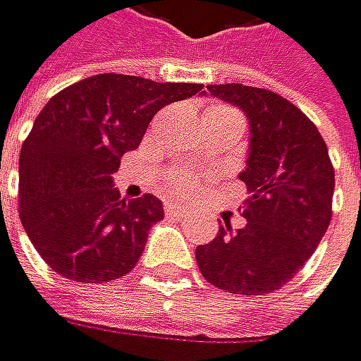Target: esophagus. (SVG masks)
Segmentation results:
<instances>
[{"mask_svg":"<svg viewBox=\"0 0 361 361\" xmlns=\"http://www.w3.org/2000/svg\"><path fill=\"white\" fill-rule=\"evenodd\" d=\"M166 213L169 215H175V217H182L186 213V208L182 204H175V202H169L166 204Z\"/></svg>","mask_w":361,"mask_h":361,"instance_id":"esophagus-1","label":"esophagus"}]
</instances>
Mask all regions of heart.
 <instances>
[{"instance_id": "heart-1", "label": "heart", "mask_w": 361, "mask_h": 361, "mask_svg": "<svg viewBox=\"0 0 361 361\" xmlns=\"http://www.w3.org/2000/svg\"><path fill=\"white\" fill-rule=\"evenodd\" d=\"M213 111H221V113H228L226 108H213ZM190 186V177L188 175H177V177H173L171 182H169V192H184L186 188Z\"/></svg>"}]
</instances>
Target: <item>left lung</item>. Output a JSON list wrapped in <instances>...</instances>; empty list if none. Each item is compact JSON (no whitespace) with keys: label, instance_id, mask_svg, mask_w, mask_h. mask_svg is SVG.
Wrapping results in <instances>:
<instances>
[{"label":"left lung","instance_id":"obj_1","mask_svg":"<svg viewBox=\"0 0 361 361\" xmlns=\"http://www.w3.org/2000/svg\"><path fill=\"white\" fill-rule=\"evenodd\" d=\"M248 119L246 226L221 224L211 244L195 248L197 266L213 286L264 295L290 282L331 224L335 171L319 130L277 92L242 86H206Z\"/></svg>","mask_w":361,"mask_h":361}]
</instances>
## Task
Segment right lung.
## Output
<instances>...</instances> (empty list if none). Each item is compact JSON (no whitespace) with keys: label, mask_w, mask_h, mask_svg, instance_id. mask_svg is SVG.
Here are the masks:
<instances>
[{"label":"right lung","mask_w":361,"mask_h":361,"mask_svg":"<svg viewBox=\"0 0 361 361\" xmlns=\"http://www.w3.org/2000/svg\"><path fill=\"white\" fill-rule=\"evenodd\" d=\"M202 88L104 73L42 108L19 155V219L55 273L99 284L135 269L164 206L155 195L119 200L113 175L159 108Z\"/></svg>","instance_id":"right-lung-1"}]
</instances>
